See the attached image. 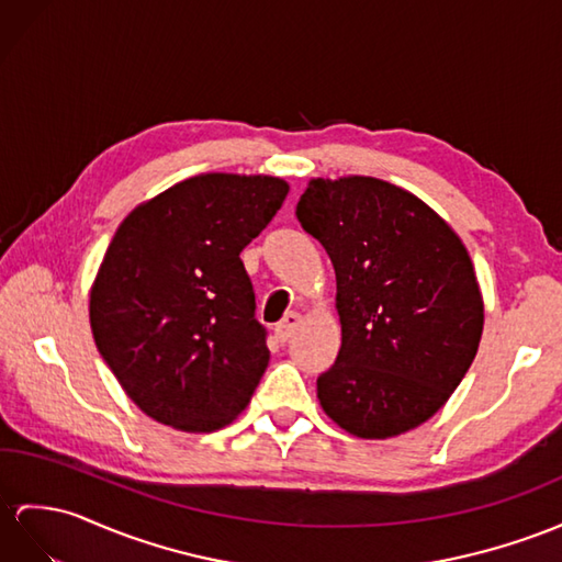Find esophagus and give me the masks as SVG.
Returning a JSON list of instances; mask_svg holds the SVG:
<instances>
[{
	"mask_svg": "<svg viewBox=\"0 0 562 562\" xmlns=\"http://www.w3.org/2000/svg\"><path fill=\"white\" fill-rule=\"evenodd\" d=\"M297 324H300V314L297 312H289L277 326H273V334H277V338L281 340V344H285V340H289L291 334L297 328Z\"/></svg>",
	"mask_w": 562,
	"mask_h": 562,
	"instance_id": "obj_1",
	"label": "esophagus"
}]
</instances>
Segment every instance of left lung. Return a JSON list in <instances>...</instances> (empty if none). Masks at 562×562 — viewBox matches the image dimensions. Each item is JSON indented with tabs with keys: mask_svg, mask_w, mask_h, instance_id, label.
I'll list each match as a JSON object with an SVG mask.
<instances>
[{
	"mask_svg": "<svg viewBox=\"0 0 562 562\" xmlns=\"http://www.w3.org/2000/svg\"><path fill=\"white\" fill-rule=\"evenodd\" d=\"M295 214L336 271L344 338L317 379L324 413L360 439L419 427L460 386L482 338L462 240L419 198L369 176L314 178Z\"/></svg>",
	"mask_w": 562,
	"mask_h": 562,
	"instance_id": "left-lung-1",
	"label": "left lung"
}]
</instances>
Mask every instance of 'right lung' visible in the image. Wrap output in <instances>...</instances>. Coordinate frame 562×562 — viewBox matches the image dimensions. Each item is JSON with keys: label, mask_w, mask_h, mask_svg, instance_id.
<instances>
[{"label": "right lung", "mask_w": 562, "mask_h": 562, "mask_svg": "<svg viewBox=\"0 0 562 562\" xmlns=\"http://www.w3.org/2000/svg\"><path fill=\"white\" fill-rule=\"evenodd\" d=\"M285 195L289 183L273 176L202 173L116 228L90 291V326L145 415L216 431L250 403L269 348L240 252Z\"/></svg>", "instance_id": "right-lung-1"}]
</instances>
